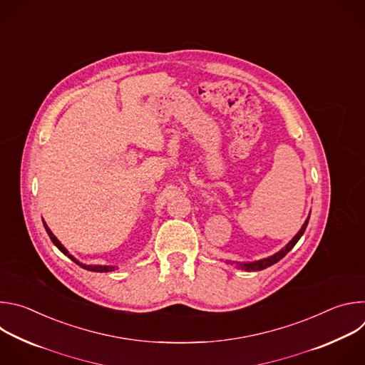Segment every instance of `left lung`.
<instances>
[{
    "instance_id": "1",
    "label": "left lung",
    "mask_w": 365,
    "mask_h": 365,
    "mask_svg": "<svg viewBox=\"0 0 365 365\" xmlns=\"http://www.w3.org/2000/svg\"><path fill=\"white\" fill-rule=\"evenodd\" d=\"M309 217H310V214L307 215V218H306V221L303 222V225H302V228L299 230V232L280 250V251H277L276 254H273V255H270V257H266V258H262V259H255V262H247V263H240V262H227V263H231V264H237V267L238 269H241V270H245V272H258V270H264V269H267V267H270V266H273L274 263H277V262H280V259L296 245V242L300 240V237L303 235V232H304V230H306V227H307V222H309Z\"/></svg>"
}]
</instances>
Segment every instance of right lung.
I'll use <instances>...</instances> for the list:
<instances>
[{
  "label": "right lung",
  "mask_w": 365,
  "mask_h": 365,
  "mask_svg": "<svg viewBox=\"0 0 365 365\" xmlns=\"http://www.w3.org/2000/svg\"><path fill=\"white\" fill-rule=\"evenodd\" d=\"M43 225H44V228H46V232L48 234V237H50V240H51V242H53L65 255H68L72 262H75L78 266H81L82 269H85V270H89V272H96V273H108V272H114L117 267L115 266H98V264H83V263H81L79 259H76L63 245H62V242L55 237V234L50 231V228L47 227V224L44 222V220H43Z\"/></svg>",
  "instance_id": "obj_1"
}]
</instances>
